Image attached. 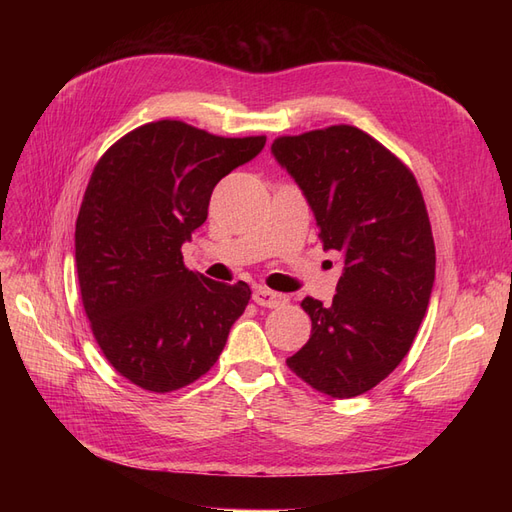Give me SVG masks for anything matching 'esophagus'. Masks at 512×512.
Returning <instances> with one entry per match:
<instances>
[{
	"mask_svg": "<svg viewBox=\"0 0 512 512\" xmlns=\"http://www.w3.org/2000/svg\"><path fill=\"white\" fill-rule=\"evenodd\" d=\"M252 299L256 305H262V307H277V305H284L286 303V294L282 292H273L265 286H258L252 294Z\"/></svg>",
	"mask_w": 512,
	"mask_h": 512,
	"instance_id": "34e87169",
	"label": "esophagus"
}]
</instances>
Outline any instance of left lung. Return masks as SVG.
<instances>
[{
  "instance_id": "8db88e82",
  "label": "left lung",
  "mask_w": 512,
  "mask_h": 512,
  "mask_svg": "<svg viewBox=\"0 0 512 512\" xmlns=\"http://www.w3.org/2000/svg\"><path fill=\"white\" fill-rule=\"evenodd\" d=\"M271 151L303 190L324 250L344 256L333 303L301 301L312 335L286 363L324 395H363L408 354L429 305L436 245L421 188L376 138L344 123L280 136Z\"/></svg>"
}]
</instances>
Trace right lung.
<instances>
[{
	"label": "right lung",
	"mask_w": 512,
	"mask_h": 512,
	"mask_svg": "<svg viewBox=\"0 0 512 512\" xmlns=\"http://www.w3.org/2000/svg\"><path fill=\"white\" fill-rule=\"evenodd\" d=\"M265 143L162 119L119 138L91 173L74 232L81 299L108 363L145 391L205 376L245 312L250 286L190 271L181 245L218 181Z\"/></svg>",
	"instance_id": "obj_1"
}]
</instances>
